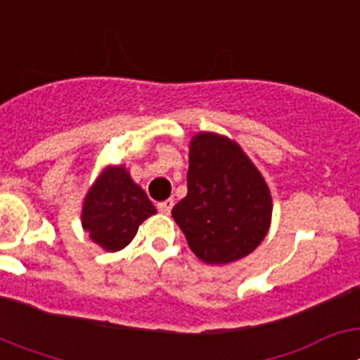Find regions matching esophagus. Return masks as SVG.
I'll return each instance as SVG.
<instances>
[{
  "label": "esophagus",
  "mask_w": 360,
  "mask_h": 360,
  "mask_svg": "<svg viewBox=\"0 0 360 360\" xmlns=\"http://www.w3.org/2000/svg\"><path fill=\"white\" fill-rule=\"evenodd\" d=\"M173 205H174V202L173 200H164V202H158V211L162 212V214H169L171 212V209H173Z\"/></svg>",
  "instance_id": "34e87169"
}]
</instances>
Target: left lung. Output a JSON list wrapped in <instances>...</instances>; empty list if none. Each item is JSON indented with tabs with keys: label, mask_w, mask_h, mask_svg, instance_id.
Returning <instances> with one entry per match:
<instances>
[{
	"label": "left lung",
	"mask_w": 360,
	"mask_h": 360,
	"mask_svg": "<svg viewBox=\"0 0 360 360\" xmlns=\"http://www.w3.org/2000/svg\"><path fill=\"white\" fill-rule=\"evenodd\" d=\"M171 214L202 262L225 265L262 243L272 200L240 146L214 133H198L191 141L187 196Z\"/></svg>",
	"instance_id": "1"
}]
</instances>
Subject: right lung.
<instances>
[{"label":"right lung","instance_id":"right-lung-1","mask_svg":"<svg viewBox=\"0 0 360 360\" xmlns=\"http://www.w3.org/2000/svg\"><path fill=\"white\" fill-rule=\"evenodd\" d=\"M157 209L124 167H108L90 189L82 207V227L103 249H124L139 225Z\"/></svg>","mask_w":360,"mask_h":360}]
</instances>
